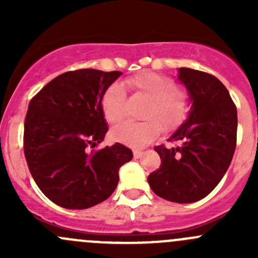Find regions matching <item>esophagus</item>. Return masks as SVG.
<instances>
[{
	"instance_id": "1",
	"label": "esophagus",
	"mask_w": 258,
	"mask_h": 258,
	"mask_svg": "<svg viewBox=\"0 0 258 258\" xmlns=\"http://www.w3.org/2000/svg\"><path fill=\"white\" fill-rule=\"evenodd\" d=\"M142 151H140V150H134V157L135 158H140L142 156Z\"/></svg>"
}]
</instances>
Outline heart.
<instances>
[{
    "label": "heart",
    "instance_id": "obj_1",
    "mask_svg": "<svg viewBox=\"0 0 258 258\" xmlns=\"http://www.w3.org/2000/svg\"><path fill=\"white\" fill-rule=\"evenodd\" d=\"M126 85L134 93L148 98L141 122H124L113 130L117 141L135 147L150 144L158 136L161 126L165 131L178 127L191 110L188 91L175 85V81L165 75L145 71L126 80ZM127 97L123 88L117 82L111 83L101 98L105 118L117 124L126 116Z\"/></svg>",
    "mask_w": 258,
    "mask_h": 258
}]
</instances>
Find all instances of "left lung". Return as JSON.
I'll use <instances>...</instances> for the list:
<instances>
[{"mask_svg":"<svg viewBox=\"0 0 258 258\" xmlns=\"http://www.w3.org/2000/svg\"><path fill=\"white\" fill-rule=\"evenodd\" d=\"M188 90V118L168 139L175 147L156 146L160 168L147 177L157 196L177 204L206 197L227 171L237 141V110L227 88L207 72L181 67Z\"/></svg>","mask_w":258,"mask_h":258,"instance_id":"obj_1","label":"left lung"}]
</instances>
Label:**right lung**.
Segmentation results:
<instances>
[{
    "label": "right lung",
    "mask_w": 258,
    "mask_h": 258,
    "mask_svg": "<svg viewBox=\"0 0 258 258\" xmlns=\"http://www.w3.org/2000/svg\"><path fill=\"white\" fill-rule=\"evenodd\" d=\"M121 74L93 69L64 72L30 101L23 152L38 188L58 206L83 210L107 200L118 183L119 167L134 157L118 142L88 151L108 131L101 98Z\"/></svg>",
    "instance_id": "obj_1"
}]
</instances>
